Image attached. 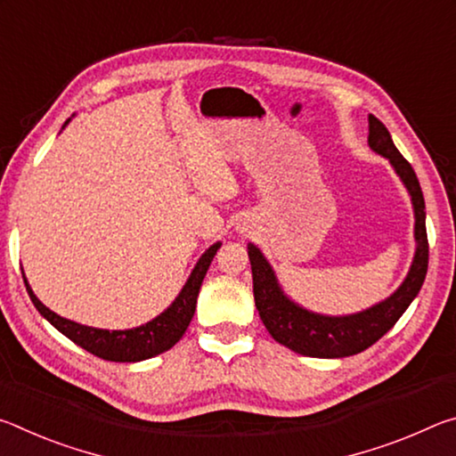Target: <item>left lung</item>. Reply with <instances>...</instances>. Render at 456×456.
<instances>
[{"label": "left lung", "mask_w": 456, "mask_h": 456, "mask_svg": "<svg viewBox=\"0 0 456 456\" xmlns=\"http://www.w3.org/2000/svg\"><path fill=\"white\" fill-rule=\"evenodd\" d=\"M368 144L388 163L400 176L408 191L414 209V257L404 281L376 305L350 315H323L305 310L285 296L273 267L257 245H247L253 273V296L259 318L269 334L285 348L310 358H346L364 352L388 331L419 296L428 269L427 211L419 179L408 160L398 152L392 136L380 120L368 117Z\"/></svg>", "instance_id": "left-lung-1"}]
</instances>
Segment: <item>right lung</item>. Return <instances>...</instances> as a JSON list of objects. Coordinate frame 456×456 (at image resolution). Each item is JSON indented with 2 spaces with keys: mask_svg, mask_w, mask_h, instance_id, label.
<instances>
[{
  "mask_svg": "<svg viewBox=\"0 0 456 456\" xmlns=\"http://www.w3.org/2000/svg\"><path fill=\"white\" fill-rule=\"evenodd\" d=\"M72 118H68L64 122V126ZM219 247H221V241L213 243L209 249L199 257L197 265L192 267L187 283L183 285L179 296L175 297V302L168 305L163 314H159L157 318L142 323V326L130 328V330H100V328L82 326L78 322L61 318V315L52 312L50 307H45L40 299L36 297V293L32 291V288H29L26 275H24V283L29 293V299H32V304L36 305V310L40 312L44 318L48 320L58 331H61L68 339H72L74 344H78L80 348L108 362H141L171 350L173 346L183 338L184 331H187L192 315H195L200 283H203L207 269H209Z\"/></svg>",
  "mask_w": 456,
  "mask_h": 456,
  "instance_id": "obj_1",
  "label": "right lung"
}]
</instances>
